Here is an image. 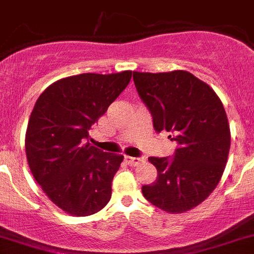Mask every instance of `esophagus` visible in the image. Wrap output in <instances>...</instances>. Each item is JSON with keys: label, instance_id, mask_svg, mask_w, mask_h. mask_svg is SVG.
Masks as SVG:
<instances>
[{"label": "esophagus", "instance_id": "esophagus-1", "mask_svg": "<svg viewBox=\"0 0 254 254\" xmlns=\"http://www.w3.org/2000/svg\"><path fill=\"white\" fill-rule=\"evenodd\" d=\"M124 160L129 166H137L142 161L140 157H130V156H125Z\"/></svg>", "mask_w": 254, "mask_h": 254}]
</instances>
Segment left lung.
Listing matches in <instances>:
<instances>
[{
    "instance_id": "1",
    "label": "left lung",
    "mask_w": 254,
    "mask_h": 254,
    "mask_svg": "<svg viewBox=\"0 0 254 254\" xmlns=\"http://www.w3.org/2000/svg\"><path fill=\"white\" fill-rule=\"evenodd\" d=\"M153 129L170 131L177 142L171 157H150L157 178L142 186L146 200L167 212H184L216 188L229 157L230 127L219 97L187 71L132 72Z\"/></svg>"
}]
</instances>
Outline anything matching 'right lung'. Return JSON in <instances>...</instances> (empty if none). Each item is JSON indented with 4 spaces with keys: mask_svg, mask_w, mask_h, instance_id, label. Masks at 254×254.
Listing matches in <instances>:
<instances>
[{
    "mask_svg": "<svg viewBox=\"0 0 254 254\" xmlns=\"http://www.w3.org/2000/svg\"><path fill=\"white\" fill-rule=\"evenodd\" d=\"M131 71L81 73L54 82L39 96L25 134L32 175L67 214L88 216L112 196L123 156L89 143V130L127 88Z\"/></svg>",
    "mask_w": 254,
    "mask_h": 254,
    "instance_id": "obj_1",
    "label": "right lung"
}]
</instances>
